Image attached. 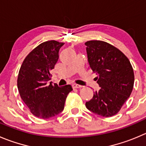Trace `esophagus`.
I'll use <instances>...</instances> for the list:
<instances>
[{
	"label": "esophagus",
	"instance_id": "34e87169",
	"mask_svg": "<svg viewBox=\"0 0 146 146\" xmlns=\"http://www.w3.org/2000/svg\"><path fill=\"white\" fill-rule=\"evenodd\" d=\"M72 87H73V88H81V87H82V86L77 84H72Z\"/></svg>",
	"mask_w": 146,
	"mask_h": 146
}]
</instances>
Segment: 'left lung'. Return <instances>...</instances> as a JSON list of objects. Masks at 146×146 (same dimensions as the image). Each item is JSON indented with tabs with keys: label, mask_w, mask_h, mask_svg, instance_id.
Returning <instances> with one entry per match:
<instances>
[{
	"label": "left lung",
	"mask_w": 146,
	"mask_h": 146,
	"mask_svg": "<svg viewBox=\"0 0 146 146\" xmlns=\"http://www.w3.org/2000/svg\"><path fill=\"white\" fill-rule=\"evenodd\" d=\"M85 45L90 67L98 74L96 80L100 87L86 102V108L102 117L115 115L133 90L131 64L122 51L105 41H89Z\"/></svg>",
	"instance_id": "8db88e82"
}]
</instances>
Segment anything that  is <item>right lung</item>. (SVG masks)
Wrapping results in <instances>:
<instances>
[{
	"instance_id": "right-lung-1",
	"label": "right lung",
	"mask_w": 146,
	"mask_h": 146,
	"mask_svg": "<svg viewBox=\"0 0 146 146\" xmlns=\"http://www.w3.org/2000/svg\"><path fill=\"white\" fill-rule=\"evenodd\" d=\"M64 44L54 40L39 44L25 58L19 70L17 85L21 98L31 112L40 118H50L62 112L72 90L70 84L59 87L48 82Z\"/></svg>"
}]
</instances>
